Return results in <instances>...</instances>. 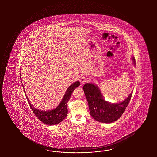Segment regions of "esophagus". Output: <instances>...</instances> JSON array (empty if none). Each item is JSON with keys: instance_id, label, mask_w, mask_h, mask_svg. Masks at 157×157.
Listing matches in <instances>:
<instances>
[{"instance_id": "34e87169", "label": "esophagus", "mask_w": 157, "mask_h": 157, "mask_svg": "<svg viewBox=\"0 0 157 157\" xmlns=\"http://www.w3.org/2000/svg\"><path fill=\"white\" fill-rule=\"evenodd\" d=\"M80 81V83L81 84V85H83L84 83H86L87 81V79L86 77H83L81 78Z\"/></svg>"}]
</instances>
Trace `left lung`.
<instances>
[{
    "label": "left lung",
    "mask_w": 157,
    "mask_h": 157,
    "mask_svg": "<svg viewBox=\"0 0 157 157\" xmlns=\"http://www.w3.org/2000/svg\"><path fill=\"white\" fill-rule=\"evenodd\" d=\"M135 66V59L132 57ZM83 90L89 105L90 115L98 122L109 124L120 118L126 109L132 96V92L124 101L111 103L105 100L99 87L95 83L90 82L83 85Z\"/></svg>",
    "instance_id": "left-lung-1"
}]
</instances>
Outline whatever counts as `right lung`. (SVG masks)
I'll use <instances>...</instances> for the list:
<instances>
[{"instance_id":"1","label":"right lung","mask_w":157,"mask_h":157,"mask_svg":"<svg viewBox=\"0 0 157 157\" xmlns=\"http://www.w3.org/2000/svg\"><path fill=\"white\" fill-rule=\"evenodd\" d=\"M80 84L79 81H77L71 84L68 87L60 103L59 104V105L56 108L52 110H41L33 107L30 103L28 97H27L25 90H24V91L26 95L27 100L29 102L30 108L33 111L35 116L37 117V118L39 119L42 122H43L44 124L48 125H55L59 124L67 116L68 114L67 103L70 99L71 96L72 95V92L74 91L75 89L79 86Z\"/></svg>"}]
</instances>
